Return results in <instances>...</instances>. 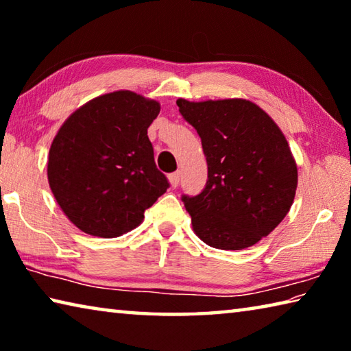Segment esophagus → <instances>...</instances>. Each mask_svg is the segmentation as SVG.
I'll return each mask as SVG.
<instances>
[{"label": "esophagus", "instance_id": "esophagus-1", "mask_svg": "<svg viewBox=\"0 0 351 351\" xmlns=\"http://www.w3.org/2000/svg\"><path fill=\"white\" fill-rule=\"evenodd\" d=\"M180 178H181L180 171H175V173L169 175V182H170L171 189H176L178 187V184H180Z\"/></svg>", "mask_w": 351, "mask_h": 351}]
</instances>
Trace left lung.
Instances as JSON below:
<instances>
[{"label": "left lung", "mask_w": 351, "mask_h": 351, "mask_svg": "<svg viewBox=\"0 0 351 351\" xmlns=\"http://www.w3.org/2000/svg\"><path fill=\"white\" fill-rule=\"evenodd\" d=\"M182 117L201 138L207 182L182 201L206 245L240 251L269 235L295 197L297 165L288 141L266 111L246 99L189 102Z\"/></svg>", "instance_id": "obj_1"}]
</instances>
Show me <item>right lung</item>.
<instances>
[{"label": "right lung", "mask_w": 351, "mask_h": 351, "mask_svg": "<svg viewBox=\"0 0 351 351\" xmlns=\"http://www.w3.org/2000/svg\"><path fill=\"white\" fill-rule=\"evenodd\" d=\"M159 111L156 100L121 90L82 105L57 132L47 181L64 215L85 234L130 232L167 192L147 136Z\"/></svg>", "instance_id": "obj_1"}]
</instances>
